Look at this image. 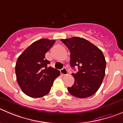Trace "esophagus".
<instances>
[{"label": "esophagus", "mask_w": 123, "mask_h": 123, "mask_svg": "<svg viewBox=\"0 0 123 123\" xmlns=\"http://www.w3.org/2000/svg\"><path fill=\"white\" fill-rule=\"evenodd\" d=\"M61 74H62V75H67V74H68V72H67V68H65V67H64L61 70Z\"/></svg>", "instance_id": "34e87169"}]
</instances>
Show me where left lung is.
Instances as JSON below:
<instances>
[{
  "mask_svg": "<svg viewBox=\"0 0 123 123\" xmlns=\"http://www.w3.org/2000/svg\"><path fill=\"white\" fill-rule=\"evenodd\" d=\"M70 51L71 67L78 72L72 73L74 82L68 92L80 98L92 96L100 87L105 75L106 62L100 49L80 37L61 39Z\"/></svg>",
  "mask_w": 123,
  "mask_h": 123,
  "instance_id": "8db88e82",
  "label": "left lung"
}]
</instances>
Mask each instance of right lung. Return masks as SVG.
Wrapping results in <instances>:
<instances>
[{
    "label": "right lung",
    "mask_w": 123,
    "mask_h": 123,
    "mask_svg": "<svg viewBox=\"0 0 123 123\" xmlns=\"http://www.w3.org/2000/svg\"><path fill=\"white\" fill-rule=\"evenodd\" d=\"M55 40L41 39L27 47L19 56L15 72L19 86L25 95L39 98L47 95L60 72L47 67L50 61L45 53L55 43Z\"/></svg>",
    "instance_id": "right-lung-1"
}]
</instances>
